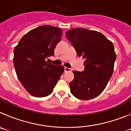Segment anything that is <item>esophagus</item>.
Here are the masks:
<instances>
[{
	"label": "esophagus",
	"instance_id": "esophagus-1",
	"mask_svg": "<svg viewBox=\"0 0 131 131\" xmlns=\"http://www.w3.org/2000/svg\"><path fill=\"white\" fill-rule=\"evenodd\" d=\"M64 71H65V72H67V71H71V69H70V68H66V67H65Z\"/></svg>",
	"mask_w": 131,
	"mask_h": 131
}]
</instances>
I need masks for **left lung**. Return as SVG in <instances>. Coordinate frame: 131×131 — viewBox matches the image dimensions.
Returning a JSON list of instances; mask_svg holds the SVG:
<instances>
[{
	"instance_id": "8db88e82",
	"label": "left lung",
	"mask_w": 131,
	"mask_h": 131,
	"mask_svg": "<svg viewBox=\"0 0 131 131\" xmlns=\"http://www.w3.org/2000/svg\"><path fill=\"white\" fill-rule=\"evenodd\" d=\"M66 38L84 60V70L74 71L70 91L80 100H90L102 92L113 72L116 54L113 43L100 32L74 28L66 33Z\"/></svg>"
}]
</instances>
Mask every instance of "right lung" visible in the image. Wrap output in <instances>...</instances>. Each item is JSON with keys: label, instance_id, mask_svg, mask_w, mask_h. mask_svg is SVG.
I'll use <instances>...</instances> for the list:
<instances>
[{"label": "right lung", "instance_id": "1", "mask_svg": "<svg viewBox=\"0 0 131 131\" xmlns=\"http://www.w3.org/2000/svg\"><path fill=\"white\" fill-rule=\"evenodd\" d=\"M62 35L61 29L42 25L26 33L14 50L17 76L25 90L33 96L49 95L64 71L62 66L46 61L54 55V49Z\"/></svg>", "mask_w": 131, "mask_h": 131}]
</instances>
